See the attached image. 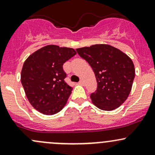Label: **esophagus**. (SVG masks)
Segmentation results:
<instances>
[{
    "instance_id": "esophagus-1",
    "label": "esophagus",
    "mask_w": 155,
    "mask_h": 155,
    "mask_svg": "<svg viewBox=\"0 0 155 155\" xmlns=\"http://www.w3.org/2000/svg\"><path fill=\"white\" fill-rule=\"evenodd\" d=\"M79 84L82 85V86H84V81H83V80H81V81H79Z\"/></svg>"
}]
</instances>
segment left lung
<instances>
[{
    "mask_svg": "<svg viewBox=\"0 0 155 155\" xmlns=\"http://www.w3.org/2000/svg\"><path fill=\"white\" fill-rule=\"evenodd\" d=\"M76 51L89 63L95 74L97 88L90 95L93 104L105 111L114 110L124 104L135 75L131 58L107 44L92 45Z\"/></svg>",
    "mask_w": 155,
    "mask_h": 155,
    "instance_id": "8db88e82",
    "label": "left lung"
}]
</instances>
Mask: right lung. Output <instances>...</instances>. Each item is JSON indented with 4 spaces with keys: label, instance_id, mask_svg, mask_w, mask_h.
<instances>
[{
    "label": "right lung",
    "instance_id": "1",
    "mask_svg": "<svg viewBox=\"0 0 155 155\" xmlns=\"http://www.w3.org/2000/svg\"><path fill=\"white\" fill-rule=\"evenodd\" d=\"M71 48L48 45L31 54L23 66L21 84L31 106L46 115L59 112L72 88L64 79L63 65L76 54Z\"/></svg>",
    "mask_w": 155,
    "mask_h": 155
}]
</instances>
